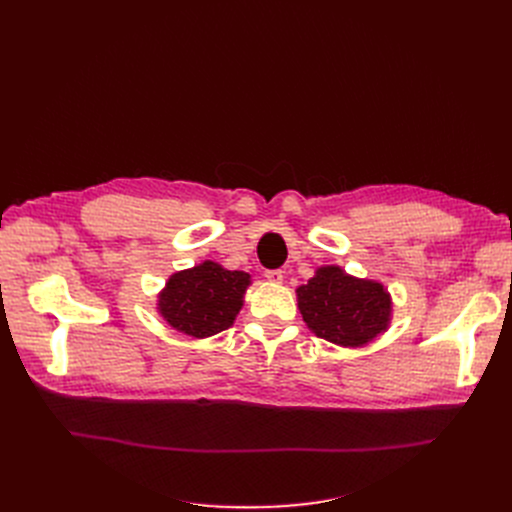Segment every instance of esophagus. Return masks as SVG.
<instances>
[{"label":"esophagus","instance_id":"1","mask_svg":"<svg viewBox=\"0 0 512 512\" xmlns=\"http://www.w3.org/2000/svg\"><path fill=\"white\" fill-rule=\"evenodd\" d=\"M265 278L270 280V282L280 284V282L284 280V272H282V270H270V272H265Z\"/></svg>","mask_w":512,"mask_h":512}]
</instances>
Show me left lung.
Wrapping results in <instances>:
<instances>
[{
  "mask_svg": "<svg viewBox=\"0 0 512 512\" xmlns=\"http://www.w3.org/2000/svg\"><path fill=\"white\" fill-rule=\"evenodd\" d=\"M297 297L307 328L346 348L363 346L390 326L392 299L384 284L348 276L338 265L319 267Z\"/></svg>",
  "mask_w": 512,
  "mask_h": 512,
  "instance_id": "obj_1",
  "label": "left lung"
}]
</instances>
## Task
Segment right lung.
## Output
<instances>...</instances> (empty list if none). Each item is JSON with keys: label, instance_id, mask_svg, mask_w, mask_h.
<instances>
[{"label": "right lung", "instance_id": "1", "mask_svg": "<svg viewBox=\"0 0 512 512\" xmlns=\"http://www.w3.org/2000/svg\"><path fill=\"white\" fill-rule=\"evenodd\" d=\"M249 284L247 272H230L220 263L203 261L170 276L157 297V311L174 330L207 338L234 324Z\"/></svg>", "mask_w": 512, "mask_h": 512}]
</instances>
